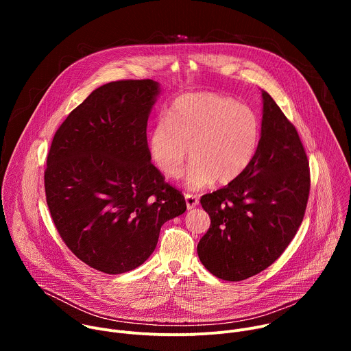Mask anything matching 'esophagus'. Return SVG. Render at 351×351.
Returning <instances> with one entry per match:
<instances>
[{"instance_id":"1","label":"esophagus","mask_w":351,"mask_h":351,"mask_svg":"<svg viewBox=\"0 0 351 351\" xmlns=\"http://www.w3.org/2000/svg\"><path fill=\"white\" fill-rule=\"evenodd\" d=\"M184 198H186V206L189 210L194 208L198 206V197L195 194H190V193H186L184 194Z\"/></svg>"}]
</instances>
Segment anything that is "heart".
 I'll list each match as a JSON object with an SVG mask.
<instances>
[{
    "label": "heart",
    "instance_id": "1",
    "mask_svg": "<svg viewBox=\"0 0 351 351\" xmlns=\"http://www.w3.org/2000/svg\"><path fill=\"white\" fill-rule=\"evenodd\" d=\"M260 132V119L248 106L217 93L184 94L149 133V156L168 178H179L191 156L195 162L186 184L193 190L215 179L228 184L252 162Z\"/></svg>",
    "mask_w": 351,
    "mask_h": 351
}]
</instances>
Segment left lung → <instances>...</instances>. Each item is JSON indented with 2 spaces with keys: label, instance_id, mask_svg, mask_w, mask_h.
<instances>
[{
  "label": "left lung",
  "instance_id": "obj_1",
  "mask_svg": "<svg viewBox=\"0 0 351 351\" xmlns=\"http://www.w3.org/2000/svg\"><path fill=\"white\" fill-rule=\"evenodd\" d=\"M261 138L247 169L199 199L211 218L197 244L199 261L217 278L239 282L272 265L303 222L310 167L294 125L263 91Z\"/></svg>",
  "mask_w": 351,
  "mask_h": 351
}]
</instances>
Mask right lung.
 <instances>
[{
  "instance_id": "right-lung-1",
  "label": "right lung",
  "mask_w": 351,
  "mask_h": 351,
  "mask_svg": "<svg viewBox=\"0 0 351 351\" xmlns=\"http://www.w3.org/2000/svg\"><path fill=\"white\" fill-rule=\"evenodd\" d=\"M152 79L95 88L62 122L47 156L44 189L54 225L88 267L117 275L153 254L161 226L186 211L182 191L152 164Z\"/></svg>"
}]
</instances>
